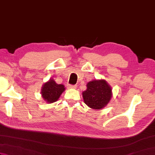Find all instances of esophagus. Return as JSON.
<instances>
[{
    "instance_id": "34e87169",
    "label": "esophagus",
    "mask_w": 155,
    "mask_h": 155,
    "mask_svg": "<svg viewBox=\"0 0 155 155\" xmlns=\"http://www.w3.org/2000/svg\"><path fill=\"white\" fill-rule=\"evenodd\" d=\"M68 88H69V89H71V88H76V87H77V86L76 85H72V84H68L67 86Z\"/></svg>"
}]
</instances>
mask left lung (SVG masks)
<instances>
[{
  "instance_id": "8db88e82",
  "label": "left lung",
  "mask_w": 155,
  "mask_h": 155,
  "mask_svg": "<svg viewBox=\"0 0 155 155\" xmlns=\"http://www.w3.org/2000/svg\"><path fill=\"white\" fill-rule=\"evenodd\" d=\"M87 87V90L83 92V97L88 107L100 110L109 103L112 97V89L106 81L93 80L88 82Z\"/></svg>"
}]
</instances>
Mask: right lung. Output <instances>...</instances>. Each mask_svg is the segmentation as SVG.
Listing matches in <instances>:
<instances>
[{
	"label": "right lung",
	"instance_id": "right-lung-1",
	"mask_svg": "<svg viewBox=\"0 0 155 155\" xmlns=\"http://www.w3.org/2000/svg\"><path fill=\"white\" fill-rule=\"evenodd\" d=\"M65 90L63 84H58L52 78L45 83L42 87L41 93L42 97L48 103L57 101Z\"/></svg>",
	"mask_w": 155,
	"mask_h": 155
}]
</instances>
